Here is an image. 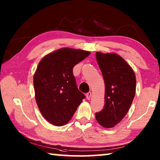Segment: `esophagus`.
<instances>
[{"instance_id": "esophagus-1", "label": "esophagus", "mask_w": 160, "mask_h": 160, "mask_svg": "<svg viewBox=\"0 0 160 160\" xmlns=\"http://www.w3.org/2000/svg\"><path fill=\"white\" fill-rule=\"evenodd\" d=\"M91 95H92V93H91V91H89V92H88V93L86 94V97H87V100H90V99H91Z\"/></svg>"}]
</instances>
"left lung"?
<instances>
[{"mask_svg":"<svg viewBox=\"0 0 160 160\" xmlns=\"http://www.w3.org/2000/svg\"><path fill=\"white\" fill-rule=\"evenodd\" d=\"M97 62L105 83L104 107L96 118L104 128H112L127 115L136 89L132 68L116 53H96Z\"/></svg>","mask_w":160,"mask_h":160,"instance_id":"obj_1","label":"left lung"}]
</instances>
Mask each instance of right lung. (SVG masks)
Segmentation results:
<instances>
[{
	"label": "right lung",
	"mask_w": 160,
	"mask_h": 160,
	"mask_svg": "<svg viewBox=\"0 0 160 160\" xmlns=\"http://www.w3.org/2000/svg\"><path fill=\"white\" fill-rule=\"evenodd\" d=\"M91 53L62 48L40 61L33 76L35 98L42 116L53 125H65L85 96L78 89L73 67Z\"/></svg>",
	"instance_id": "obj_1"
}]
</instances>
